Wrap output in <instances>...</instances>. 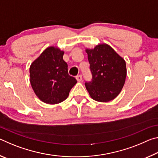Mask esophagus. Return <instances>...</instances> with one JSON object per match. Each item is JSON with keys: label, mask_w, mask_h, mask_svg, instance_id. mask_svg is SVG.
Wrapping results in <instances>:
<instances>
[{"label": "esophagus", "mask_w": 158, "mask_h": 158, "mask_svg": "<svg viewBox=\"0 0 158 158\" xmlns=\"http://www.w3.org/2000/svg\"><path fill=\"white\" fill-rule=\"evenodd\" d=\"M76 79H77V81H79V82L81 81V80H82V76H81V75H77V76L76 77Z\"/></svg>", "instance_id": "obj_1"}]
</instances>
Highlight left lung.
Returning <instances> with one entry per match:
<instances>
[{"instance_id": "left-lung-1", "label": "left lung", "mask_w": 158, "mask_h": 158, "mask_svg": "<svg viewBox=\"0 0 158 158\" xmlns=\"http://www.w3.org/2000/svg\"><path fill=\"white\" fill-rule=\"evenodd\" d=\"M92 81L85 85L92 99L106 102L116 98L123 87L127 75L125 60L109 45L100 44L85 49Z\"/></svg>"}]
</instances>
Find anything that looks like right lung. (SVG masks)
I'll use <instances>...</instances> for the list:
<instances>
[{"label": "right lung", "instance_id": "obj_1", "mask_svg": "<svg viewBox=\"0 0 158 158\" xmlns=\"http://www.w3.org/2000/svg\"><path fill=\"white\" fill-rule=\"evenodd\" d=\"M63 51L49 47L30 66V82L37 97L44 103L62 102L77 80L69 76L68 64L63 59Z\"/></svg>", "mask_w": 158, "mask_h": 158}]
</instances>
